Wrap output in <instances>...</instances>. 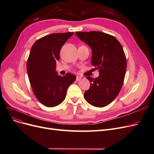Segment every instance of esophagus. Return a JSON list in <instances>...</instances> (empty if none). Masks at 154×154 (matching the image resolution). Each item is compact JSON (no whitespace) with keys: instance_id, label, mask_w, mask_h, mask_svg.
<instances>
[{"instance_id":"1","label":"esophagus","mask_w":154,"mask_h":154,"mask_svg":"<svg viewBox=\"0 0 154 154\" xmlns=\"http://www.w3.org/2000/svg\"><path fill=\"white\" fill-rule=\"evenodd\" d=\"M82 77L81 76H76V81H80V80H82Z\"/></svg>"}]
</instances>
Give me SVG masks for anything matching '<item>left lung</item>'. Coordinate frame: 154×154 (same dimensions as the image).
Wrapping results in <instances>:
<instances>
[{
    "mask_svg": "<svg viewBox=\"0 0 154 154\" xmlns=\"http://www.w3.org/2000/svg\"><path fill=\"white\" fill-rule=\"evenodd\" d=\"M79 39L92 49L91 63L99 76L87 77L91 86L84 93L85 100L96 107L113 101L123 86L127 69L123 49L114 36L101 31L76 32Z\"/></svg>",
    "mask_w": 154,
    "mask_h": 154,
    "instance_id": "8db88e82",
    "label": "left lung"
}]
</instances>
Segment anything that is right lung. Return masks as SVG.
<instances>
[{
	"mask_svg": "<svg viewBox=\"0 0 154 154\" xmlns=\"http://www.w3.org/2000/svg\"><path fill=\"white\" fill-rule=\"evenodd\" d=\"M73 34H51L36 40L31 47L27 62L29 82L36 98L48 107L61 103L68 87L76 80V76L71 73L62 76L56 71L60 49Z\"/></svg>",
	"mask_w": 154,
	"mask_h": 154,
	"instance_id": "1",
	"label": "right lung"
}]
</instances>
